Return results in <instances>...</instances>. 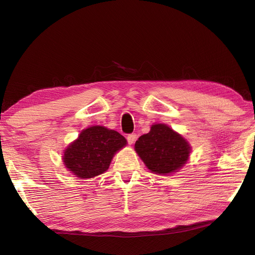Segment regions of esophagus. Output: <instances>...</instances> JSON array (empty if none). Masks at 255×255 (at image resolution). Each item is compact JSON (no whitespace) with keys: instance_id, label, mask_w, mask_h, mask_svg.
<instances>
[{"instance_id":"obj_1","label":"esophagus","mask_w":255,"mask_h":255,"mask_svg":"<svg viewBox=\"0 0 255 255\" xmlns=\"http://www.w3.org/2000/svg\"><path fill=\"white\" fill-rule=\"evenodd\" d=\"M136 139H137L136 133H130V134H128V136H127V141H128L129 144H132L134 141H136Z\"/></svg>"}]
</instances>
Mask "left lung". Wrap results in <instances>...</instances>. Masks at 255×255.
I'll return each mask as SVG.
<instances>
[{
    "mask_svg": "<svg viewBox=\"0 0 255 255\" xmlns=\"http://www.w3.org/2000/svg\"><path fill=\"white\" fill-rule=\"evenodd\" d=\"M134 150L155 174H171L186 163L191 145L180 133L164 124H155L134 143Z\"/></svg>",
    "mask_w": 255,
    "mask_h": 255,
    "instance_id": "1",
    "label": "left lung"
}]
</instances>
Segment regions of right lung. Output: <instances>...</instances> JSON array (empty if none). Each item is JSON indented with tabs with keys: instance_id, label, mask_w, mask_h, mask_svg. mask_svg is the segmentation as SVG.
I'll return each instance as SVG.
<instances>
[{
	"instance_id": "add662e5",
	"label": "right lung",
	"mask_w": 255,
	"mask_h": 255,
	"mask_svg": "<svg viewBox=\"0 0 255 255\" xmlns=\"http://www.w3.org/2000/svg\"><path fill=\"white\" fill-rule=\"evenodd\" d=\"M127 144L121 133L104 126L83 129L64 150L63 163L79 178H92L107 171L113 156Z\"/></svg>"
}]
</instances>
